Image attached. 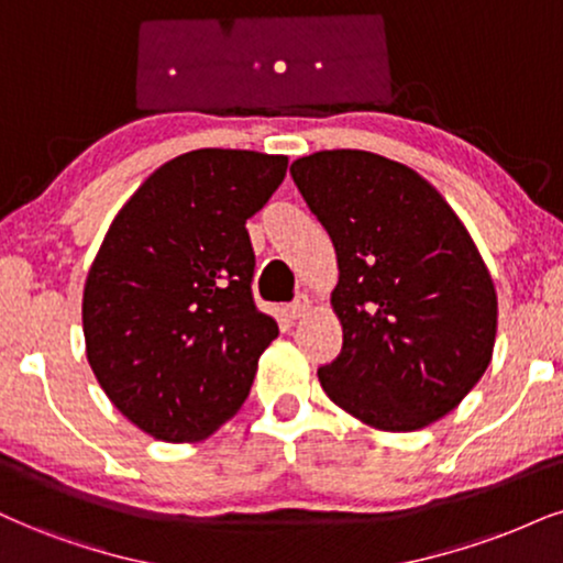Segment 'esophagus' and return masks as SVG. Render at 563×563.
<instances>
[{
	"label": "esophagus",
	"instance_id": "obj_1",
	"mask_svg": "<svg viewBox=\"0 0 563 563\" xmlns=\"http://www.w3.org/2000/svg\"><path fill=\"white\" fill-rule=\"evenodd\" d=\"M310 308H313V302H310L308 297H297V300L289 305V318H292V321H297V318H305Z\"/></svg>",
	"mask_w": 563,
	"mask_h": 563
}]
</instances>
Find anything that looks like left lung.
<instances>
[{
    "label": "left lung",
    "instance_id": "1",
    "mask_svg": "<svg viewBox=\"0 0 563 563\" xmlns=\"http://www.w3.org/2000/svg\"><path fill=\"white\" fill-rule=\"evenodd\" d=\"M289 172L336 250L344 339L318 367L323 391L376 430L428 428L494 357L498 300L481 250L441 192L391 158L318 151Z\"/></svg>",
    "mask_w": 563,
    "mask_h": 563
}]
</instances>
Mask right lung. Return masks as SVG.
I'll return each mask as SVG.
<instances>
[{"mask_svg":"<svg viewBox=\"0 0 563 563\" xmlns=\"http://www.w3.org/2000/svg\"><path fill=\"white\" fill-rule=\"evenodd\" d=\"M287 156L200 148L120 208L82 289L88 365L109 401L158 441H203L240 412L279 325L250 295L247 219Z\"/></svg>","mask_w":563,"mask_h":563,"instance_id":"obj_1","label":"right lung"}]
</instances>
